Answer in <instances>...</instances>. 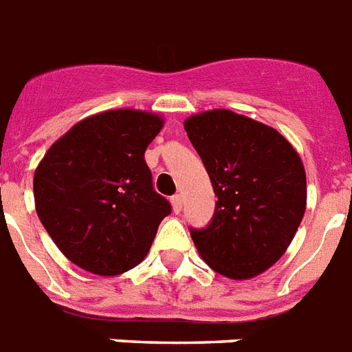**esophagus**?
Listing matches in <instances>:
<instances>
[{"instance_id":"34e87169","label":"esophagus","mask_w":352,"mask_h":352,"mask_svg":"<svg viewBox=\"0 0 352 352\" xmlns=\"http://www.w3.org/2000/svg\"><path fill=\"white\" fill-rule=\"evenodd\" d=\"M171 206H173V211H175V213H181V210H182V197L181 195H173V197H171Z\"/></svg>"}]
</instances>
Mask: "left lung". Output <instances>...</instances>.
I'll list each match as a JSON object with an SVG mask.
<instances>
[{"instance_id": "left-lung-1", "label": "left lung", "mask_w": 352, "mask_h": 352, "mask_svg": "<svg viewBox=\"0 0 352 352\" xmlns=\"http://www.w3.org/2000/svg\"><path fill=\"white\" fill-rule=\"evenodd\" d=\"M184 128L217 197L210 224L190 228L195 248L221 275H258L284 255L304 217L298 153L276 130L230 110L193 116Z\"/></svg>"}]
</instances>
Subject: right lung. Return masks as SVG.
Returning <instances> with one entry per match:
<instances>
[{"mask_svg":"<svg viewBox=\"0 0 352 352\" xmlns=\"http://www.w3.org/2000/svg\"><path fill=\"white\" fill-rule=\"evenodd\" d=\"M162 119L110 110L77 122L34 175L41 224L70 262L111 276L141 264L171 204L153 190L144 151Z\"/></svg>","mask_w":352,"mask_h":352,"instance_id":"obj_1","label":"right lung"}]
</instances>
